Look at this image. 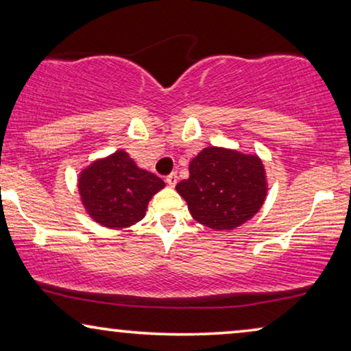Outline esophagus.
<instances>
[{
	"label": "esophagus",
	"mask_w": 351,
	"mask_h": 351,
	"mask_svg": "<svg viewBox=\"0 0 351 351\" xmlns=\"http://www.w3.org/2000/svg\"><path fill=\"white\" fill-rule=\"evenodd\" d=\"M177 179H179V177H177V172H171L169 176H166V184L169 186H176Z\"/></svg>",
	"instance_id": "esophagus-1"
}]
</instances>
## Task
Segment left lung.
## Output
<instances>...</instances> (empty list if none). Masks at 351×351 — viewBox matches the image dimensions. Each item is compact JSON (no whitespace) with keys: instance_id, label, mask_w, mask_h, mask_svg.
Wrapping results in <instances>:
<instances>
[{"instance_id":"left-lung-1","label":"left lung","mask_w":351,"mask_h":351,"mask_svg":"<svg viewBox=\"0 0 351 351\" xmlns=\"http://www.w3.org/2000/svg\"><path fill=\"white\" fill-rule=\"evenodd\" d=\"M176 190L201 225L233 230L262 208L265 169L256 155L208 147L191 160L190 177L179 182Z\"/></svg>"}]
</instances>
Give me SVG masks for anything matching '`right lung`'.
<instances>
[{
  "label": "right lung",
  "instance_id": "add662e5",
  "mask_svg": "<svg viewBox=\"0 0 351 351\" xmlns=\"http://www.w3.org/2000/svg\"><path fill=\"white\" fill-rule=\"evenodd\" d=\"M165 186L160 177L117 152L81 172L78 189L86 210L108 228H126L143 219L148 201Z\"/></svg>",
  "mask_w": 351,
  "mask_h": 351
}]
</instances>
